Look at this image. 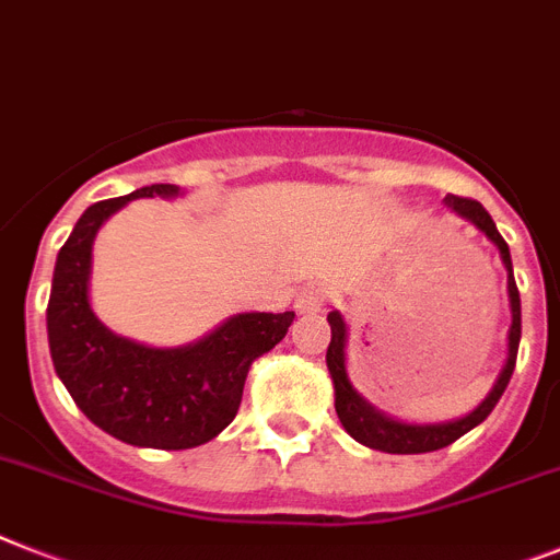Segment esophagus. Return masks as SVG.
I'll return each mask as SVG.
<instances>
[{
  "label": "esophagus",
  "mask_w": 560,
  "mask_h": 560,
  "mask_svg": "<svg viewBox=\"0 0 560 560\" xmlns=\"http://www.w3.org/2000/svg\"><path fill=\"white\" fill-rule=\"evenodd\" d=\"M323 303H326V289H323V285H306V289L298 294V312L303 314L320 312Z\"/></svg>",
  "instance_id": "34e87169"
}]
</instances>
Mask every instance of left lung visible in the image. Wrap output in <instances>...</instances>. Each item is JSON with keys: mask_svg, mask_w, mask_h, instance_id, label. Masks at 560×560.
Segmentation results:
<instances>
[{"mask_svg": "<svg viewBox=\"0 0 560 560\" xmlns=\"http://www.w3.org/2000/svg\"><path fill=\"white\" fill-rule=\"evenodd\" d=\"M446 206L455 211L457 217H464L475 229H480L501 252V260L510 271L506 277V289H510V308H512V326H510V354H506V363H503L501 374H498L495 386L489 392L472 412L464 415L457 420H446V423H404V420H395L389 415L377 412L369 400L358 395V389L349 381V372H346V320L340 312H329V326H331V343L329 352H326V366H329L331 383H335V409L337 418L343 423V429L358 443L369 446V450L389 452V455H420V452H435L455 443L457 438L466 435L469 429H475L478 423L489 418V412L495 409L498 400H501L503 389L510 386V377L515 372V358H518V343H521V294L518 285H515V277H512V257L506 240L498 234L492 217L478 200H469V197H455L450 194L446 197Z\"/></svg>", "mask_w": 560, "mask_h": 560, "instance_id": "left-lung-1", "label": "left lung"}]
</instances>
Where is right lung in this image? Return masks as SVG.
Wrapping results in <instances>:
<instances>
[{
	"mask_svg": "<svg viewBox=\"0 0 560 560\" xmlns=\"http://www.w3.org/2000/svg\"><path fill=\"white\" fill-rule=\"evenodd\" d=\"M177 194V186L156 183L85 208L59 248L48 300L50 360L73 404L110 438L145 450H191L220 435L237 415L252 363L294 320V312H243L177 349L105 329L88 298L96 231L125 202Z\"/></svg>",
	"mask_w": 560,
	"mask_h": 560,
	"instance_id": "right-lung-1",
	"label": "right lung"
}]
</instances>
